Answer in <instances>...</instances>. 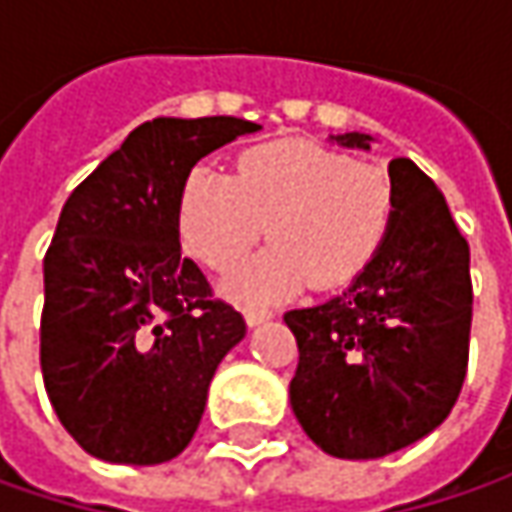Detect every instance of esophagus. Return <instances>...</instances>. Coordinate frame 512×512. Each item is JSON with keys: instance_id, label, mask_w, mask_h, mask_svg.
<instances>
[{"instance_id": "1", "label": "esophagus", "mask_w": 512, "mask_h": 512, "mask_svg": "<svg viewBox=\"0 0 512 512\" xmlns=\"http://www.w3.org/2000/svg\"><path fill=\"white\" fill-rule=\"evenodd\" d=\"M270 319H273V313H270V310H259V307H247L245 310V322L250 327L265 325V322H270Z\"/></svg>"}]
</instances>
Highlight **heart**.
<instances>
[{
	"instance_id": "1",
	"label": "heart",
	"mask_w": 512,
	"mask_h": 512,
	"mask_svg": "<svg viewBox=\"0 0 512 512\" xmlns=\"http://www.w3.org/2000/svg\"><path fill=\"white\" fill-rule=\"evenodd\" d=\"M393 187L382 168L313 142H267L233 176L193 168L179 190V233L207 267L230 270L265 236L273 245L227 276L225 293L265 305L350 282L382 242Z\"/></svg>"
}]
</instances>
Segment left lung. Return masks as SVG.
<instances>
[{
  "label": "left lung",
  "mask_w": 512,
  "mask_h": 512,
  "mask_svg": "<svg viewBox=\"0 0 512 512\" xmlns=\"http://www.w3.org/2000/svg\"><path fill=\"white\" fill-rule=\"evenodd\" d=\"M370 150V133L327 136ZM393 210L370 262L342 293L287 310L299 344L290 407L336 459H382L433 433L467 373L470 247L410 159L390 162Z\"/></svg>",
  "instance_id": "left-lung-1"
}]
</instances>
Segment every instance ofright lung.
<instances>
[{"instance_id":"1","label":"right lung","mask_w":512,"mask_h":512,"mask_svg":"<svg viewBox=\"0 0 512 512\" xmlns=\"http://www.w3.org/2000/svg\"><path fill=\"white\" fill-rule=\"evenodd\" d=\"M262 125L233 116L145 122L68 196L45 253L42 376L90 456L162 464L202 422L242 313L210 299L182 256L179 190L193 165Z\"/></svg>"}]
</instances>
